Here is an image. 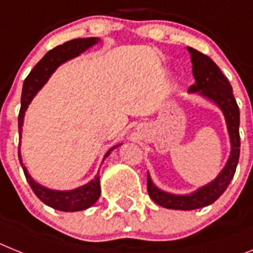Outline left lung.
<instances>
[{
    "label": "left lung",
    "instance_id": "obj_1",
    "mask_svg": "<svg viewBox=\"0 0 253 253\" xmlns=\"http://www.w3.org/2000/svg\"><path fill=\"white\" fill-rule=\"evenodd\" d=\"M188 51L190 54L193 76L195 80L188 92L199 95L206 100L215 104L221 110L230 140V153L225 166L215 179L188 194L165 192L153 182L148 172V193L150 198L157 205L162 206L165 209L180 210V211H190V210L207 207L221 197L235 173V169L239 161V148H241L239 108L234 99L233 88L229 84L228 78L225 77L220 68L207 55L199 52L193 47H188Z\"/></svg>",
    "mask_w": 253,
    "mask_h": 253
}]
</instances>
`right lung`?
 <instances>
[{
	"label": "right lung",
	"instance_id": "obj_1",
	"mask_svg": "<svg viewBox=\"0 0 253 253\" xmlns=\"http://www.w3.org/2000/svg\"><path fill=\"white\" fill-rule=\"evenodd\" d=\"M100 42V38L97 37H87V38H76L72 41H68L65 43L60 44L58 47L52 48L44 55L41 60L38 61L29 76L25 78L24 84H23V92H22V108H20V113H19V137L22 140L23 133V125H24V117L25 112L28 109L29 104L32 103L33 97L37 95V92L41 90L42 87L46 84L50 77L52 76L56 69L61 64H64L65 61L71 60L73 58H77L81 54H84L90 47L95 46L96 43ZM121 144H116L105 153L103 158V162L105 161L107 157L117 149ZM19 161L23 167L24 175L27 177V181L29 182L32 190L35 192L38 198L41 199L44 205L48 207L58 211L64 212H76V211H84V210L90 209L95 203L101 194L100 188V176L99 171L94 176V179L86 182L84 185H81L78 188L71 189V190H56V189H51L47 186L42 185L40 182L36 181L28 172V169L25 167L23 163L22 152H20V146H19ZM101 162V163H103Z\"/></svg>",
	"mask_w": 253,
	"mask_h": 253
}]
</instances>
